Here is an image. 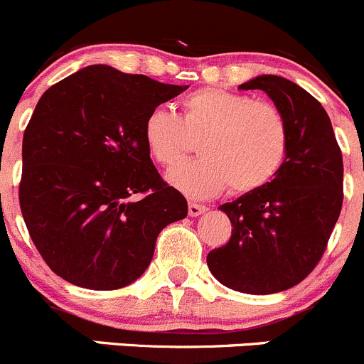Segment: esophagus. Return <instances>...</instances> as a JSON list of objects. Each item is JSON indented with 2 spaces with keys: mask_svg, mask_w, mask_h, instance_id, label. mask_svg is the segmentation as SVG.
Returning a JSON list of instances; mask_svg holds the SVG:
<instances>
[{
  "mask_svg": "<svg viewBox=\"0 0 364 364\" xmlns=\"http://www.w3.org/2000/svg\"><path fill=\"white\" fill-rule=\"evenodd\" d=\"M203 212H207V207H205V205L189 203V215H191V218H198V215H201Z\"/></svg>",
  "mask_w": 364,
  "mask_h": 364,
  "instance_id": "1",
  "label": "esophagus"
}]
</instances>
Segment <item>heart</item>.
Returning <instances> with one entry per match:
<instances>
[{
    "label": "heart",
    "mask_w": 364,
    "mask_h": 364,
    "mask_svg": "<svg viewBox=\"0 0 364 364\" xmlns=\"http://www.w3.org/2000/svg\"><path fill=\"white\" fill-rule=\"evenodd\" d=\"M196 159L166 173V182L189 198L203 200L232 187L250 193L269 183L289 152L285 118L272 104L242 93L201 88L182 100V117L157 106L143 122L141 136L157 164L177 163L187 149V134H200Z\"/></svg>",
    "instance_id": "1"
}]
</instances>
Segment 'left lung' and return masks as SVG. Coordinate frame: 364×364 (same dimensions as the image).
Segmentation results:
<instances>
[{
    "mask_svg": "<svg viewBox=\"0 0 364 364\" xmlns=\"http://www.w3.org/2000/svg\"><path fill=\"white\" fill-rule=\"evenodd\" d=\"M239 88L271 97L289 129V152L271 182L219 207L232 237L207 265L228 289L265 296L296 287L322 258L343 201V159L326 109L299 85L264 74Z\"/></svg>",
    "mask_w": 364,
    "mask_h": 364,
    "instance_id": "obj_1",
    "label": "left lung"
}]
</instances>
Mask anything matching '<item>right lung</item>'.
Listing matches in <instances>:
<instances>
[{"mask_svg":"<svg viewBox=\"0 0 364 364\" xmlns=\"http://www.w3.org/2000/svg\"><path fill=\"white\" fill-rule=\"evenodd\" d=\"M189 86L90 65L46 90L23 138L21 212L46 264L90 290L131 285L187 201L143 143L150 109Z\"/></svg>","mask_w":364,"mask_h":364,"instance_id":"right-lung-1","label":"right lung"}]
</instances>
